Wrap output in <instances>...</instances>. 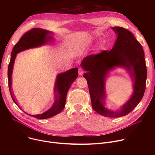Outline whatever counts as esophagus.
I'll list each match as a JSON object with an SVG mask.
<instances>
[{
    "label": "esophagus",
    "mask_w": 155,
    "mask_h": 155,
    "mask_svg": "<svg viewBox=\"0 0 155 155\" xmlns=\"http://www.w3.org/2000/svg\"><path fill=\"white\" fill-rule=\"evenodd\" d=\"M83 73H84L83 69L82 68H80L78 69V74H79V75H82Z\"/></svg>",
    "instance_id": "34e87169"
}]
</instances>
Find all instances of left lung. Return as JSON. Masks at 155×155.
<instances>
[{
  "label": "left lung",
  "mask_w": 155,
  "mask_h": 155,
  "mask_svg": "<svg viewBox=\"0 0 155 155\" xmlns=\"http://www.w3.org/2000/svg\"><path fill=\"white\" fill-rule=\"evenodd\" d=\"M112 29L117 36L112 50L85 57L81 66L86 71L84 77L87 81L94 110L105 117H119L131 112L142 99L147 70L143 47L132 32L121 27ZM118 66L126 68L135 82L131 99L120 110L114 111L104 105V80L109 70Z\"/></svg>",
  "instance_id": "1"
}]
</instances>
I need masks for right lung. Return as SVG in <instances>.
I'll return each mask as SVG.
<instances>
[{"label":"right lung","mask_w":155,"mask_h":155,"mask_svg":"<svg viewBox=\"0 0 155 155\" xmlns=\"http://www.w3.org/2000/svg\"><path fill=\"white\" fill-rule=\"evenodd\" d=\"M50 31L40 28H33L24 34L19 41L14 46L12 52L11 60L8 67V81H9V88L12 99L14 103H16L12 91V73L13 66L16 54L18 53L28 50V49L35 48L43 45L53 38L50 35ZM78 77V68H74L58 75L54 85V94L56 100L51 109L46 112L40 114L30 115L35 118L45 119L51 117L61 112L65 106L66 97L68 89L72 83L74 82ZM19 107V106H18ZM20 108V107H19ZM27 114V113H26Z\"/></svg>","instance_id":"1"}]
</instances>
